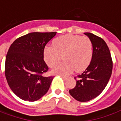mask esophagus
<instances>
[{"label": "esophagus", "instance_id": "1", "mask_svg": "<svg viewBox=\"0 0 121 121\" xmlns=\"http://www.w3.org/2000/svg\"><path fill=\"white\" fill-rule=\"evenodd\" d=\"M61 77L63 78L64 79H66L67 78V77H66V76H64V75H61Z\"/></svg>", "mask_w": 121, "mask_h": 121}]
</instances>
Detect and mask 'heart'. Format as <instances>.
Wrapping results in <instances>:
<instances>
[{
  "label": "heart",
  "mask_w": 121,
  "mask_h": 121,
  "mask_svg": "<svg viewBox=\"0 0 121 121\" xmlns=\"http://www.w3.org/2000/svg\"><path fill=\"white\" fill-rule=\"evenodd\" d=\"M53 47L43 50V58L47 65L53 67L62 59L64 61L53 69L56 73L66 75L75 69L76 72L85 70L91 61L93 43L88 37L66 34L57 37L52 42Z\"/></svg>",
  "instance_id": "b5f03b06"
}]
</instances>
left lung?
Listing matches in <instances>:
<instances>
[{
    "label": "left lung",
    "instance_id": "obj_1",
    "mask_svg": "<svg viewBox=\"0 0 121 121\" xmlns=\"http://www.w3.org/2000/svg\"><path fill=\"white\" fill-rule=\"evenodd\" d=\"M84 34L93 43V57L85 71L78 75L74 88L69 91L75 99L81 102L89 101L97 97L104 90L112 69V58L105 42L92 33Z\"/></svg>",
    "mask_w": 121,
    "mask_h": 121
}]
</instances>
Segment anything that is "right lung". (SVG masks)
<instances>
[{
  "label": "right lung",
  "mask_w": 121,
  "mask_h": 121,
  "mask_svg": "<svg viewBox=\"0 0 121 121\" xmlns=\"http://www.w3.org/2000/svg\"><path fill=\"white\" fill-rule=\"evenodd\" d=\"M56 32H32L11 44L5 61V76L13 93L24 101H35L46 93L53 76L42 75L48 70L43 50Z\"/></svg>",
  "instance_id": "add662e5"
}]
</instances>
